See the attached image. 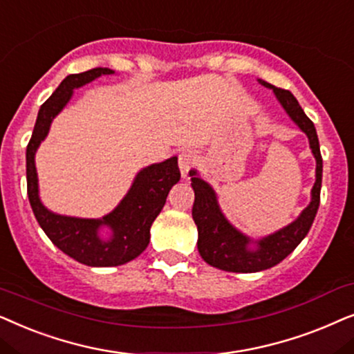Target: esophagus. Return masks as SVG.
Wrapping results in <instances>:
<instances>
[{
	"label": "esophagus",
	"instance_id": "esophagus-1",
	"mask_svg": "<svg viewBox=\"0 0 354 354\" xmlns=\"http://www.w3.org/2000/svg\"><path fill=\"white\" fill-rule=\"evenodd\" d=\"M194 163H196V155L192 153L191 150H183L180 157H178V165H180L181 176H187V173H189V169L194 167Z\"/></svg>",
	"mask_w": 354,
	"mask_h": 354
}]
</instances>
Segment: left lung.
I'll list each match as a JSON object with an SVG mask.
<instances>
[{
    "label": "left lung",
    "mask_w": 354,
    "mask_h": 354,
    "mask_svg": "<svg viewBox=\"0 0 354 354\" xmlns=\"http://www.w3.org/2000/svg\"><path fill=\"white\" fill-rule=\"evenodd\" d=\"M259 82L263 87L272 88L279 98L281 106L288 113L298 128L308 136L310 150L315 158V183L310 191V202L293 223H290L279 232L254 241L246 234L238 232L234 226L225 218L220 210L215 191L209 183H205L197 173L191 169V186L194 189V205H192V218L197 225V249L202 259L212 267L226 272L252 273L270 268L280 263L303 241L313 226L320 202V186H322V155H320L319 139L315 133L314 122L306 116L293 93L285 88H279L262 79Z\"/></svg>",
    "instance_id": "left-lung-1"
}]
</instances>
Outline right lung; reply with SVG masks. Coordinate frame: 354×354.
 Here are the masks:
<instances>
[{
    "mask_svg": "<svg viewBox=\"0 0 354 354\" xmlns=\"http://www.w3.org/2000/svg\"><path fill=\"white\" fill-rule=\"evenodd\" d=\"M115 71L95 68L81 74H71L59 84L48 100L40 106L34 133L27 145V196L39 225L56 248L74 261L91 267H115L133 261L149 246L150 226L163 209L173 185L180 181L178 158L171 157L140 169L133 186L120 205L103 218H77L50 212L39 197V178L35 169V152L48 134L51 121L68 105L74 88L86 86L93 79ZM102 227L111 230L103 237Z\"/></svg>",
    "mask_w": 354,
    "mask_h": 354,
    "instance_id": "add662e5",
    "label": "right lung"
}]
</instances>
